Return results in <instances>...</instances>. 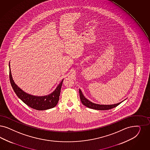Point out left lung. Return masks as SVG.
Listing matches in <instances>:
<instances>
[{
  "label": "left lung",
  "mask_w": 150,
  "mask_h": 150,
  "mask_svg": "<svg viewBox=\"0 0 150 150\" xmlns=\"http://www.w3.org/2000/svg\"><path fill=\"white\" fill-rule=\"evenodd\" d=\"M79 94H80V98L81 103H83V105L86 106L88 108L90 109H95V110H108L110 109H113L114 108L117 106L119 105L122 102L120 103H116V104H114V105H98V104H96V103H91L89 100H88L87 98H85L84 96L83 95V93L81 91V90H79Z\"/></svg>",
  "instance_id": "obj_1"
}]
</instances>
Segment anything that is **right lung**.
<instances>
[{
	"mask_svg": "<svg viewBox=\"0 0 150 150\" xmlns=\"http://www.w3.org/2000/svg\"><path fill=\"white\" fill-rule=\"evenodd\" d=\"M9 79L12 88L18 97L32 109L36 110L52 109L57 105L59 101L63 80L52 93L44 96H35L26 93L16 85L12 78L11 68L9 69Z\"/></svg>",
	"mask_w": 150,
	"mask_h": 150,
	"instance_id": "1",
	"label": "right lung"
}]
</instances>
